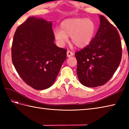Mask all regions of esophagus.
<instances>
[{
  "label": "esophagus",
  "instance_id": "1",
  "mask_svg": "<svg viewBox=\"0 0 129 129\" xmlns=\"http://www.w3.org/2000/svg\"><path fill=\"white\" fill-rule=\"evenodd\" d=\"M67 56L69 57L72 56L73 55V53H72V51H70V50H68L67 52Z\"/></svg>",
  "mask_w": 129,
  "mask_h": 129
}]
</instances>
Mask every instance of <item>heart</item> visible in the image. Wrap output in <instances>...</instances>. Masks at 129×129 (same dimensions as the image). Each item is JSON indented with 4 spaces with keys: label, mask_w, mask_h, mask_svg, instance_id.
I'll return each instance as SVG.
<instances>
[{
    "label": "heart",
    "mask_w": 129,
    "mask_h": 129,
    "mask_svg": "<svg viewBox=\"0 0 129 129\" xmlns=\"http://www.w3.org/2000/svg\"><path fill=\"white\" fill-rule=\"evenodd\" d=\"M95 29V22L90 18H68L60 24V30H55L54 36L60 46H64L70 37L74 45L79 48H83L91 42Z\"/></svg>",
    "instance_id": "1"
}]
</instances>
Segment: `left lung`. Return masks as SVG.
<instances>
[{
	"instance_id": "1",
	"label": "left lung",
	"mask_w": 129,
	"mask_h": 129,
	"mask_svg": "<svg viewBox=\"0 0 129 129\" xmlns=\"http://www.w3.org/2000/svg\"><path fill=\"white\" fill-rule=\"evenodd\" d=\"M99 17V28L91 42L75 54L79 81L89 87L106 83L121 60V43L118 31L104 16Z\"/></svg>"
}]
</instances>
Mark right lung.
<instances>
[{
	"instance_id": "1",
	"label": "right lung",
	"mask_w": 129,
	"mask_h": 129,
	"mask_svg": "<svg viewBox=\"0 0 129 129\" xmlns=\"http://www.w3.org/2000/svg\"><path fill=\"white\" fill-rule=\"evenodd\" d=\"M51 21L31 16L14 35L12 59L23 81L38 90L50 87L67 59V49L54 43Z\"/></svg>"
}]
</instances>
